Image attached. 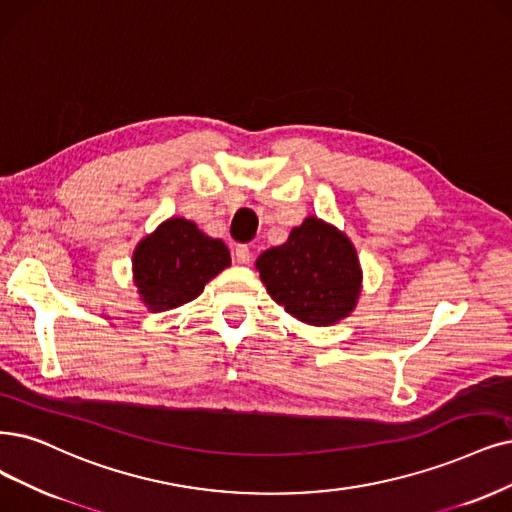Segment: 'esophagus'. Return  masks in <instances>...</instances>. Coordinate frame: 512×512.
I'll return each mask as SVG.
<instances>
[{
	"label": "esophagus",
	"instance_id": "esophagus-1",
	"mask_svg": "<svg viewBox=\"0 0 512 512\" xmlns=\"http://www.w3.org/2000/svg\"><path fill=\"white\" fill-rule=\"evenodd\" d=\"M234 257L238 263H242V266H246V263H251L253 255H251V249L246 244H238L236 251H234Z\"/></svg>",
	"mask_w": 512,
	"mask_h": 512
}]
</instances>
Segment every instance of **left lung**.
I'll list each match as a JSON object with an SVG mask.
<instances>
[{
  "label": "left lung",
  "mask_w": 512,
  "mask_h": 512,
  "mask_svg": "<svg viewBox=\"0 0 512 512\" xmlns=\"http://www.w3.org/2000/svg\"><path fill=\"white\" fill-rule=\"evenodd\" d=\"M255 268L276 304L312 327L350 316L363 289L352 240L314 215L293 227L285 244L263 251Z\"/></svg>",
  "instance_id": "8db88e82"
}]
</instances>
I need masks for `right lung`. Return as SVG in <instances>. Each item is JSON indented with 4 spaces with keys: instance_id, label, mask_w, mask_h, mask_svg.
<instances>
[{
    "instance_id": "1",
    "label": "right lung",
    "mask_w": 512,
    "mask_h": 512,
    "mask_svg": "<svg viewBox=\"0 0 512 512\" xmlns=\"http://www.w3.org/2000/svg\"><path fill=\"white\" fill-rule=\"evenodd\" d=\"M230 263L223 240L206 236L194 221L170 217L137 244L132 280L149 312H166L196 299Z\"/></svg>"
}]
</instances>
